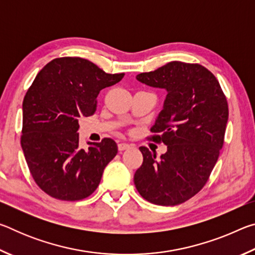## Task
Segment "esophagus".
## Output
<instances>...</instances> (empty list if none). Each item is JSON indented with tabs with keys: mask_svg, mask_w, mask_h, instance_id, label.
Returning a JSON list of instances; mask_svg holds the SVG:
<instances>
[{
	"mask_svg": "<svg viewBox=\"0 0 255 255\" xmlns=\"http://www.w3.org/2000/svg\"><path fill=\"white\" fill-rule=\"evenodd\" d=\"M131 145H129L127 143H119L118 144V149L119 150H125V149H128L129 147H130Z\"/></svg>",
	"mask_w": 255,
	"mask_h": 255,
	"instance_id": "obj_1",
	"label": "esophagus"
}]
</instances>
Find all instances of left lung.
I'll return each instance as SVG.
<instances>
[{"label":"left lung","instance_id":"1","mask_svg":"<svg viewBox=\"0 0 255 255\" xmlns=\"http://www.w3.org/2000/svg\"><path fill=\"white\" fill-rule=\"evenodd\" d=\"M136 79L165 89L167 96L152 135L167 150L161 159L141 146L143 164L133 182L145 200L158 206L183 204L205 187L224 145L228 105L221 84L200 64L171 62Z\"/></svg>","mask_w":255,"mask_h":255}]
</instances>
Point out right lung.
<instances>
[{"label": "right lung", "instance_id": "add662e5", "mask_svg": "<svg viewBox=\"0 0 255 255\" xmlns=\"http://www.w3.org/2000/svg\"><path fill=\"white\" fill-rule=\"evenodd\" d=\"M80 57H59L38 73L23 99L21 146L34 182L55 199L82 200L96 191L118 152L111 138L80 147L79 118L97 110L102 89L122 81Z\"/></svg>", "mask_w": 255, "mask_h": 255}]
</instances>
